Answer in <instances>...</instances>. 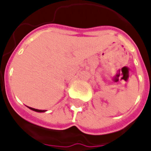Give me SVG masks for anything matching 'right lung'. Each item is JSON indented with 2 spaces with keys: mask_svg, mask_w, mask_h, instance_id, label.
<instances>
[{
  "mask_svg": "<svg viewBox=\"0 0 151 151\" xmlns=\"http://www.w3.org/2000/svg\"><path fill=\"white\" fill-rule=\"evenodd\" d=\"M30 109L32 110V111H37V112H43L45 111L44 110H38V109H35V108H29Z\"/></svg>",
  "mask_w": 151,
  "mask_h": 151,
  "instance_id": "obj_1",
  "label": "right lung"
}]
</instances>
